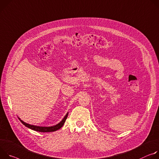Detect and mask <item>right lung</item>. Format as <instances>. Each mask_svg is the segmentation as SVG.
I'll use <instances>...</instances> for the list:
<instances>
[{
  "instance_id": "obj_1",
  "label": "right lung",
  "mask_w": 159,
  "mask_h": 159,
  "mask_svg": "<svg viewBox=\"0 0 159 159\" xmlns=\"http://www.w3.org/2000/svg\"><path fill=\"white\" fill-rule=\"evenodd\" d=\"M68 116V113H67V114L65 116V117L63 118V119L59 123V124L54 126H50V127H42V126H34V125H31L29 124H27V123L25 122L24 121H23L22 120L20 119V118H19V119L20 120V121L23 123V124L28 127V128H30L31 129H33L34 131H37L39 132H53V131H56L58 129H59L60 128H61L62 127V126L64 125V122L67 117Z\"/></svg>"
}]
</instances>
